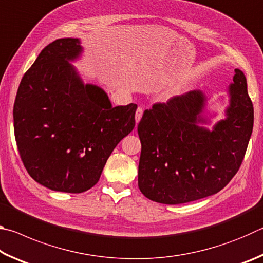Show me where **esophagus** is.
Returning a JSON list of instances; mask_svg holds the SVG:
<instances>
[{
  "label": "esophagus",
  "mask_w": 263,
  "mask_h": 263,
  "mask_svg": "<svg viewBox=\"0 0 263 263\" xmlns=\"http://www.w3.org/2000/svg\"><path fill=\"white\" fill-rule=\"evenodd\" d=\"M142 112H144V109L141 108V106H138V109L136 111V122L139 123L141 116H142Z\"/></svg>",
  "instance_id": "obj_1"
}]
</instances>
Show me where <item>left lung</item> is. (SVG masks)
<instances>
[{"instance_id":"1","label":"left lung","mask_w":263,"mask_h":263,"mask_svg":"<svg viewBox=\"0 0 263 263\" xmlns=\"http://www.w3.org/2000/svg\"><path fill=\"white\" fill-rule=\"evenodd\" d=\"M205 101L202 91L193 90L144 111L138 124V186L151 201L172 205L208 197L241 166L254 123L245 74L234 69L226 119L212 131L198 125L205 123Z\"/></svg>"}]
</instances>
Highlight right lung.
Here are the masks:
<instances>
[{
    "instance_id": "obj_1",
    "label": "right lung",
    "mask_w": 263,
    "mask_h": 263,
    "mask_svg": "<svg viewBox=\"0 0 263 263\" xmlns=\"http://www.w3.org/2000/svg\"><path fill=\"white\" fill-rule=\"evenodd\" d=\"M81 52L77 38L48 44L24 74L14 104L25 169L46 188L70 194L99 182L110 154L136 125L137 104L114 108L100 87L84 86L68 62Z\"/></svg>"
}]
</instances>
